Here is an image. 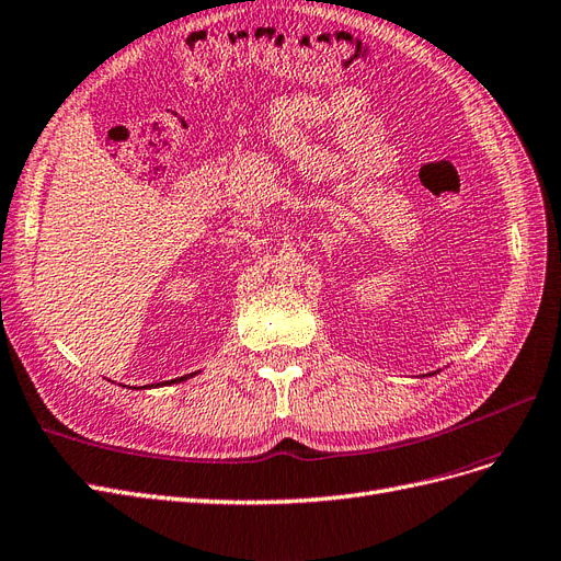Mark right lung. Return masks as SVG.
<instances>
[{
  "instance_id": "right-lung-1",
  "label": "right lung",
  "mask_w": 561,
  "mask_h": 561,
  "mask_svg": "<svg viewBox=\"0 0 561 561\" xmlns=\"http://www.w3.org/2000/svg\"><path fill=\"white\" fill-rule=\"evenodd\" d=\"M193 375V373H191ZM188 375H184V377H179V379H172V382H184V379H186Z\"/></svg>"
}]
</instances>
